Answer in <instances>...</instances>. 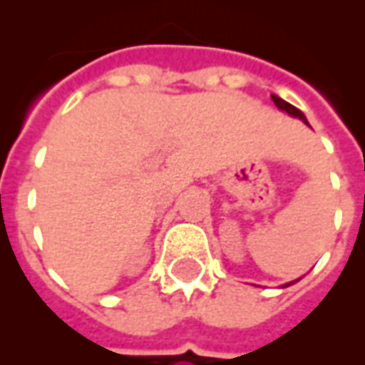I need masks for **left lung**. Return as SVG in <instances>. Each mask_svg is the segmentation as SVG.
I'll use <instances>...</instances> for the list:
<instances>
[{
    "instance_id": "8db88e82",
    "label": "left lung",
    "mask_w": 365,
    "mask_h": 365,
    "mask_svg": "<svg viewBox=\"0 0 365 365\" xmlns=\"http://www.w3.org/2000/svg\"><path fill=\"white\" fill-rule=\"evenodd\" d=\"M271 98H272V102H274V104H277V108H278V110L286 111V113H288V115H292V117H299L301 121H303V123H307L305 115H303V113H301V111L297 110V108H295V106L288 104V102H286V100L278 98V96H274V94H272ZM307 125H309V123H307ZM295 282H297V280H294V282H289V284H295ZM289 284H286V286H289Z\"/></svg>"
}]
</instances>
